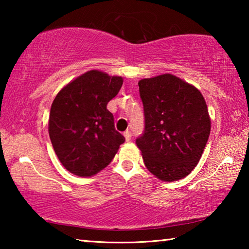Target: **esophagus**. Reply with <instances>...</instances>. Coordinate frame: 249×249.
Listing matches in <instances>:
<instances>
[{
	"instance_id": "34e87169",
	"label": "esophagus",
	"mask_w": 249,
	"mask_h": 249,
	"mask_svg": "<svg viewBox=\"0 0 249 249\" xmlns=\"http://www.w3.org/2000/svg\"><path fill=\"white\" fill-rule=\"evenodd\" d=\"M124 137H125L126 142L130 141V138H132V133L128 132V130H126V132H124Z\"/></svg>"
}]
</instances>
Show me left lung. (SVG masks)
<instances>
[{
  "label": "left lung",
  "instance_id": "8db88e82",
  "mask_svg": "<svg viewBox=\"0 0 249 249\" xmlns=\"http://www.w3.org/2000/svg\"><path fill=\"white\" fill-rule=\"evenodd\" d=\"M145 128L137 137L145 166L163 181L195 169L208 142L211 121L205 100L191 84L172 74L138 82Z\"/></svg>",
  "mask_w": 249,
  "mask_h": 249
}]
</instances>
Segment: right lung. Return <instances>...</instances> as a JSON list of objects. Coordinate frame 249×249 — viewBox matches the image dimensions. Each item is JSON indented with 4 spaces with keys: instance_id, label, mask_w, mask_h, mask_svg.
Listing matches in <instances>:
<instances>
[{
    "instance_id": "right-lung-1",
    "label": "right lung",
    "mask_w": 249,
    "mask_h": 249,
    "mask_svg": "<svg viewBox=\"0 0 249 249\" xmlns=\"http://www.w3.org/2000/svg\"><path fill=\"white\" fill-rule=\"evenodd\" d=\"M123 79L91 70L74 79L54 98L49 137L67 170L90 177L104 169L125 142L117 132L107 103L119 93Z\"/></svg>"
}]
</instances>
